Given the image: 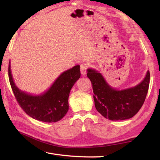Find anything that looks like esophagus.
Here are the masks:
<instances>
[{
  "label": "esophagus",
  "instance_id": "obj_1",
  "mask_svg": "<svg viewBox=\"0 0 160 160\" xmlns=\"http://www.w3.org/2000/svg\"><path fill=\"white\" fill-rule=\"evenodd\" d=\"M88 64L86 63H82V64L80 65V72H81V74L82 75H85L86 74V71H87V69H88Z\"/></svg>",
  "mask_w": 160,
  "mask_h": 160
}]
</instances>
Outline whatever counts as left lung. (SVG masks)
<instances>
[{"instance_id": "left-lung-1", "label": "left lung", "mask_w": 160, "mask_h": 160, "mask_svg": "<svg viewBox=\"0 0 160 160\" xmlns=\"http://www.w3.org/2000/svg\"><path fill=\"white\" fill-rule=\"evenodd\" d=\"M87 76L92 85L97 112L109 120L120 121L131 118L139 112L147 96L150 75L148 71L140 84L122 90L112 88L102 74L94 69H88Z\"/></svg>"}]
</instances>
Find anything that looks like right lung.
Returning <instances> with one entry per match:
<instances>
[{
	"mask_svg": "<svg viewBox=\"0 0 160 160\" xmlns=\"http://www.w3.org/2000/svg\"><path fill=\"white\" fill-rule=\"evenodd\" d=\"M10 86L19 105L32 118L44 122H57L68 111L70 90L80 77V66L64 71L44 94L32 95L19 90L13 81L10 66H8Z\"/></svg>",
	"mask_w": 160,
	"mask_h": 160,
	"instance_id": "right-lung-1",
	"label": "right lung"
}]
</instances>
